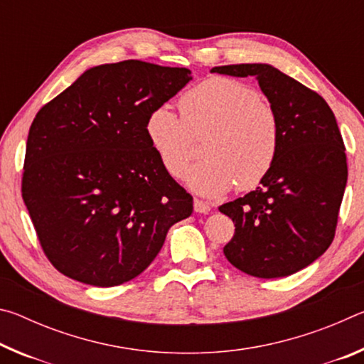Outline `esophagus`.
<instances>
[{"instance_id":"obj_1","label":"esophagus","mask_w":364,"mask_h":364,"mask_svg":"<svg viewBox=\"0 0 364 364\" xmlns=\"http://www.w3.org/2000/svg\"><path fill=\"white\" fill-rule=\"evenodd\" d=\"M212 210V205L205 200L200 199H194V212L196 213H208Z\"/></svg>"}]
</instances>
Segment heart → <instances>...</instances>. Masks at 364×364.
Listing matches in <instances>:
<instances>
[{"mask_svg": "<svg viewBox=\"0 0 364 364\" xmlns=\"http://www.w3.org/2000/svg\"><path fill=\"white\" fill-rule=\"evenodd\" d=\"M181 117L168 106L154 109L146 119V136L170 176L181 178L193 152V138L202 139L204 159L186 173L196 194L218 197L237 184L247 191L273 168L281 146L274 107L239 80L212 77L193 86L178 101Z\"/></svg>", "mask_w": 364, "mask_h": 364, "instance_id": "heart-1", "label": "heart"}]
</instances>
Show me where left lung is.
<instances>
[{"instance_id":"1","label":"left lung","mask_w":364,"mask_h":364,"mask_svg":"<svg viewBox=\"0 0 364 364\" xmlns=\"http://www.w3.org/2000/svg\"><path fill=\"white\" fill-rule=\"evenodd\" d=\"M210 72L255 77L281 128L278 159L260 186L218 208L236 226L225 257L255 278L297 273L328 250L347 186V156L334 112L315 91L269 64Z\"/></svg>"}]
</instances>
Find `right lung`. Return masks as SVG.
<instances>
[{"label": "right lung", "instance_id": "obj_1", "mask_svg": "<svg viewBox=\"0 0 364 364\" xmlns=\"http://www.w3.org/2000/svg\"><path fill=\"white\" fill-rule=\"evenodd\" d=\"M191 70L143 60L83 72L40 109L28 132L22 197L49 262L69 278L112 287L136 278L193 197L164 170L146 119Z\"/></svg>", "mask_w": 364, "mask_h": 364}]
</instances>
